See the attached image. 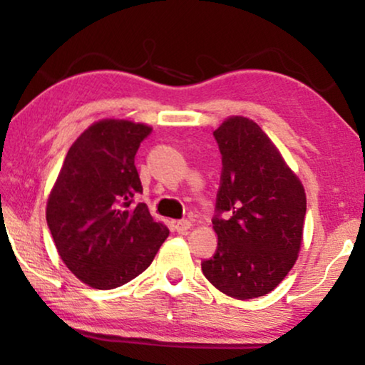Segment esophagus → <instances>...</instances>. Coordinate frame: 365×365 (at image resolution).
<instances>
[{
	"label": "esophagus",
	"instance_id": "esophagus-1",
	"mask_svg": "<svg viewBox=\"0 0 365 365\" xmlns=\"http://www.w3.org/2000/svg\"><path fill=\"white\" fill-rule=\"evenodd\" d=\"M192 227V224H191V221H178L176 224H174V229H176V231L179 232V234H182V232H187L189 229Z\"/></svg>",
	"mask_w": 365,
	"mask_h": 365
}]
</instances>
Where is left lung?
Instances as JSON below:
<instances>
[{"mask_svg":"<svg viewBox=\"0 0 365 365\" xmlns=\"http://www.w3.org/2000/svg\"><path fill=\"white\" fill-rule=\"evenodd\" d=\"M222 154L214 217L217 251L202 262L209 282L229 297L266 296L287 276L302 246L306 191L266 133L244 116L214 131Z\"/></svg>","mask_w":365,"mask_h":365,"instance_id":"obj_1","label":"left lung"}]
</instances>
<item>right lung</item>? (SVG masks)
Instances as JSON below:
<instances>
[{"label":"right lung","instance_id":"right-lung-1","mask_svg":"<svg viewBox=\"0 0 365 365\" xmlns=\"http://www.w3.org/2000/svg\"><path fill=\"white\" fill-rule=\"evenodd\" d=\"M151 126L101 119L79 134L48 196L46 221L66 267L94 289L123 286L146 271L169 236L144 202L134 166Z\"/></svg>","mask_w":365,"mask_h":365}]
</instances>
